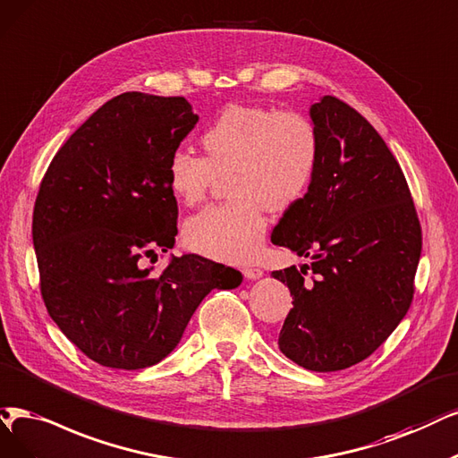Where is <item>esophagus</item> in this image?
Here are the masks:
<instances>
[{"mask_svg": "<svg viewBox=\"0 0 458 458\" xmlns=\"http://www.w3.org/2000/svg\"><path fill=\"white\" fill-rule=\"evenodd\" d=\"M243 276L250 281H255V279H260L264 276V272L259 267H243Z\"/></svg>", "mask_w": 458, "mask_h": 458, "instance_id": "34e87169", "label": "esophagus"}]
</instances>
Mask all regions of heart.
Listing matches in <instances>:
<instances>
[{
    "mask_svg": "<svg viewBox=\"0 0 458 458\" xmlns=\"http://www.w3.org/2000/svg\"><path fill=\"white\" fill-rule=\"evenodd\" d=\"M206 157L175 150L165 167L169 192L184 206L206 198L215 177L228 175L226 206H211L184 223V243L223 262L257 255L267 218L264 206L286 211L308 194L320 140L308 116L262 106H228L201 135Z\"/></svg>",
    "mask_w": 458,
    "mask_h": 458,
    "instance_id": "heart-1",
    "label": "heart"
}]
</instances>
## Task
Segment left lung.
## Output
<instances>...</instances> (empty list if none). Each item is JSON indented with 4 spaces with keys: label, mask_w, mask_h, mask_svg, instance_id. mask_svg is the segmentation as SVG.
Returning <instances> with one entry per match:
<instances>
[{
    "label": "left lung",
    "mask_w": 458,
    "mask_h": 458,
    "mask_svg": "<svg viewBox=\"0 0 458 458\" xmlns=\"http://www.w3.org/2000/svg\"><path fill=\"white\" fill-rule=\"evenodd\" d=\"M310 118L320 140L317 174L272 233L310 260L272 274L294 306L279 349L306 369L337 371L368 359L408 313L420 225L396 158L360 113L323 96Z\"/></svg>",
    "instance_id": "1"
}]
</instances>
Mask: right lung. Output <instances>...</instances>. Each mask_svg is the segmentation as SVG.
Instances as JSON below:
<instances>
[{
	"mask_svg": "<svg viewBox=\"0 0 458 458\" xmlns=\"http://www.w3.org/2000/svg\"><path fill=\"white\" fill-rule=\"evenodd\" d=\"M198 118L184 98L124 92L72 133L39 186L31 233L47 311L101 366L158 364L203 298L243 281L192 252L158 274L143 266L175 245L165 167Z\"/></svg>",
	"mask_w": 458,
	"mask_h": 458,
	"instance_id": "add662e5",
	"label": "right lung"
}]
</instances>
